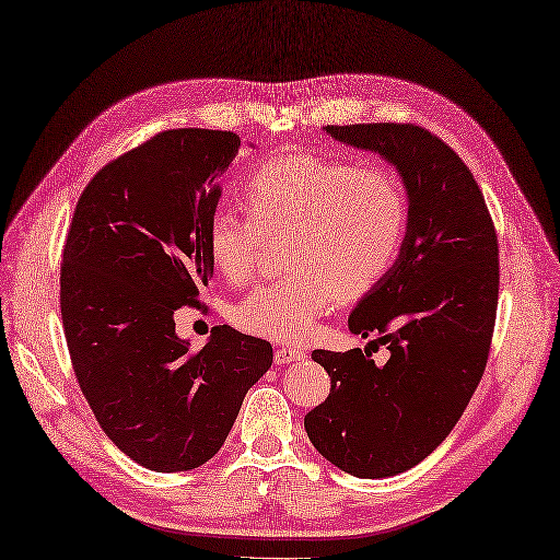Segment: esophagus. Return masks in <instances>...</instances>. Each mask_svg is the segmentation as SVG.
I'll return each mask as SVG.
<instances>
[{"label": "esophagus", "mask_w": 560, "mask_h": 560, "mask_svg": "<svg viewBox=\"0 0 560 560\" xmlns=\"http://www.w3.org/2000/svg\"><path fill=\"white\" fill-rule=\"evenodd\" d=\"M305 357V352H301V350H296V347H278L276 350V363L278 365H284V363H292V361H301Z\"/></svg>", "instance_id": "1"}]
</instances>
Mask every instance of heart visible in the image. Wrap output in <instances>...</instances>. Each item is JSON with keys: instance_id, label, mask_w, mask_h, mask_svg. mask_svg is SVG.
Masks as SVG:
<instances>
[{"instance_id": "obj_1", "label": "heart", "mask_w": 560, "mask_h": 560, "mask_svg": "<svg viewBox=\"0 0 560 560\" xmlns=\"http://www.w3.org/2000/svg\"><path fill=\"white\" fill-rule=\"evenodd\" d=\"M245 215L218 213L206 229V253L229 282L253 276L264 241H284L292 276L264 282L231 307L241 329L299 342L345 299L377 289L400 255L408 197L380 164H352L317 152L261 162L241 189Z\"/></svg>"}]
</instances>
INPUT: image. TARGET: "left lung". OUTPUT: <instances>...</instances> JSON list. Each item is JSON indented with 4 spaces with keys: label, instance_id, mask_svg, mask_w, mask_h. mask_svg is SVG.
Returning a JSON list of instances; mask_svg holds the SVG:
<instances>
[{
    "label": "left lung",
    "instance_id": "left-lung-1",
    "mask_svg": "<svg viewBox=\"0 0 560 560\" xmlns=\"http://www.w3.org/2000/svg\"><path fill=\"white\" fill-rule=\"evenodd\" d=\"M331 139L373 150L400 173L408 231L384 282L350 315V331L377 334L369 350H315L331 392L305 415L315 450L354 477L410 470L445 440L485 375L498 307V236L470 168L412 122L326 125Z\"/></svg>",
    "mask_w": 560,
    "mask_h": 560
}]
</instances>
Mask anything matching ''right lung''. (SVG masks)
<instances>
[{
	"label": "right lung",
	"mask_w": 560,
	"mask_h": 560,
	"mask_svg": "<svg viewBox=\"0 0 560 560\" xmlns=\"http://www.w3.org/2000/svg\"><path fill=\"white\" fill-rule=\"evenodd\" d=\"M238 133L168 129L96 171L75 203L60 307L75 380L102 431L139 466L183 472L213 458L273 347L222 324L201 350L173 313L213 276L206 229Z\"/></svg>",
	"instance_id": "1"
}]
</instances>
